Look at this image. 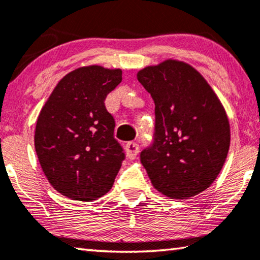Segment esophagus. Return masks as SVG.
<instances>
[{
	"instance_id": "esophagus-1",
	"label": "esophagus",
	"mask_w": 260,
	"mask_h": 260,
	"mask_svg": "<svg viewBox=\"0 0 260 260\" xmlns=\"http://www.w3.org/2000/svg\"><path fill=\"white\" fill-rule=\"evenodd\" d=\"M138 150H140V148H138V144L135 143V142H129V143L125 145V151H126L127 158H130V159L136 158Z\"/></svg>"
}]
</instances>
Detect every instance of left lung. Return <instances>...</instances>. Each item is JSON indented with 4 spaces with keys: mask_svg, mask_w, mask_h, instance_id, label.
Returning a JSON list of instances; mask_svg holds the SVG:
<instances>
[{
    "mask_svg": "<svg viewBox=\"0 0 260 260\" xmlns=\"http://www.w3.org/2000/svg\"><path fill=\"white\" fill-rule=\"evenodd\" d=\"M155 103V140L141 162L156 190L183 200L207 189L231 143L227 113L207 80L189 63L167 59L137 72Z\"/></svg>",
    "mask_w": 260,
    "mask_h": 260,
    "instance_id": "left-lung-1",
    "label": "left lung"
}]
</instances>
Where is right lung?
<instances>
[{"label": "right lung", "mask_w": 260, "mask_h": 260, "mask_svg": "<svg viewBox=\"0 0 260 260\" xmlns=\"http://www.w3.org/2000/svg\"><path fill=\"white\" fill-rule=\"evenodd\" d=\"M120 81V69L79 67L56 84L42 106L35 151L48 182L63 197L93 201L113 186L124 154L104 101Z\"/></svg>", "instance_id": "right-lung-1"}]
</instances>
